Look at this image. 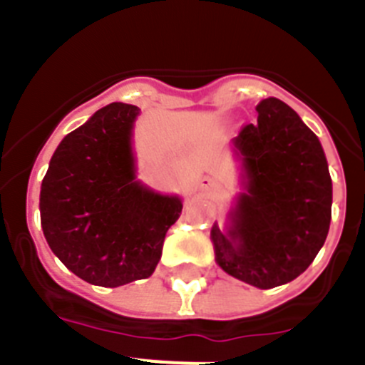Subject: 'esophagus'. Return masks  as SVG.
Listing matches in <instances>:
<instances>
[{"label": "esophagus", "mask_w": 365, "mask_h": 365, "mask_svg": "<svg viewBox=\"0 0 365 365\" xmlns=\"http://www.w3.org/2000/svg\"><path fill=\"white\" fill-rule=\"evenodd\" d=\"M202 186H214V180L210 177H202Z\"/></svg>", "instance_id": "obj_1"}]
</instances>
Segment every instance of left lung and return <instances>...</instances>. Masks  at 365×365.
Returning <instances> with one entry per match:
<instances>
[{
  "mask_svg": "<svg viewBox=\"0 0 365 365\" xmlns=\"http://www.w3.org/2000/svg\"><path fill=\"white\" fill-rule=\"evenodd\" d=\"M257 122L241 128L247 192L237 199L228 234L212 228L215 259L227 274L272 289L305 272L331 225L333 182L314 133L285 102L265 98Z\"/></svg>",
  "mask_w": 365,
  "mask_h": 365,
  "instance_id": "obj_1",
  "label": "left lung"
}]
</instances>
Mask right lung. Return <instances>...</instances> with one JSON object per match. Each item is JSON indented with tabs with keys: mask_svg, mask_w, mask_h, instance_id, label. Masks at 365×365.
Listing matches in <instances>:
<instances>
[{
	"mask_svg": "<svg viewBox=\"0 0 365 365\" xmlns=\"http://www.w3.org/2000/svg\"><path fill=\"white\" fill-rule=\"evenodd\" d=\"M137 106L98 109L54 151L41 180V228L51 250L83 282L120 287L150 278L179 197L135 180L131 130Z\"/></svg>",
	"mask_w": 365,
	"mask_h": 365,
	"instance_id": "1",
	"label": "right lung"
}]
</instances>
